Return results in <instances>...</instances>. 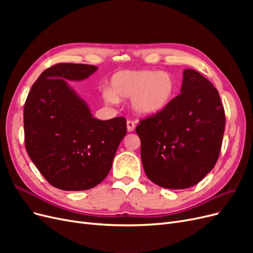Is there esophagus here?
<instances>
[{
    "instance_id": "esophagus-1",
    "label": "esophagus",
    "mask_w": 253,
    "mask_h": 253,
    "mask_svg": "<svg viewBox=\"0 0 253 253\" xmlns=\"http://www.w3.org/2000/svg\"><path fill=\"white\" fill-rule=\"evenodd\" d=\"M126 128H127V132H133L134 129H135V124H134V121L127 120V121H126Z\"/></svg>"
}]
</instances>
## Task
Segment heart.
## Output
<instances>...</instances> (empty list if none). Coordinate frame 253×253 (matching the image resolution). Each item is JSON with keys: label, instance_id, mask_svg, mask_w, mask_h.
Segmentation results:
<instances>
[{"label": "heart", "instance_id": "1", "mask_svg": "<svg viewBox=\"0 0 253 253\" xmlns=\"http://www.w3.org/2000/svg\"><path fill=\"white\" fill-rule=\"evenodd\" d=\"M176 81L168 72L125 70L113 75L111 88L103 91L106 102L131 97L133 111L140 116H153L164 111L175 95Z\"/></svg>", "mask_w": 253, "mask_h": 253}]
</instances>
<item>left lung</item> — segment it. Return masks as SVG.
<instances>
[{
	"label": "left lung",
	"mask_w": 253,
	"mask_h": 253,
	"mask_svg": "<svg viewBox=\"0 0 253 253\" xmlns=\"http://www.w3.org/2000/svg\"><path fill=\"white\" fill-rule=\"evenodd\" d=\"M225 124L217 89L198 72L183 71L180 94L136 126L148 178L167 189L196 185L217 162Z\"/></svg>",
	"instance_id": "8db88e82"
}]
</instances>
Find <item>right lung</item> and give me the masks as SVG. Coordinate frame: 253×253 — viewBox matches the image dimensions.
Here are the masks:
<instances>
[{
  "label": "right lung",
  "mask_w": 253,
  "mask_h": 253,
  "mask_svg": "<svg viewBox=\"0 0 253 253\" xmlns=\"http://www.w3.org/2000/svg\"><path fill=\"white\" fill-rule=\"evenodd\" d=\"M95 65L58 63L45 70L24 105L25 148L51 186L65 191L96 187L108 176L126 120H98L66 80L86 79Z\"/></svg>",
  "instance_id": "add662e5"
}]
</instances>
